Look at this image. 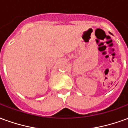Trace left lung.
Returning a JSON list of instances; mask_svg holds the SVG:
<instances>
[{
	"mask_svg": "<svg viewBox=\"0 0 128 128\" xmlns=\"http://www.w3.org/2000/svg\"><path fill=\"white\" fill-rule=\"evenodd\" d=\"M109 33H110V32H109Z\"/></svg>",
	"mask_w": 128,
	"mask_h": 128,
	"instance_id": "1",
	"label": "left lung"
}]
</instances>
